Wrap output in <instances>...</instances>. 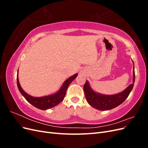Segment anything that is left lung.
Here are the masks:
<instances>
[{
  "label": "left lung",
  "instance_id": "1",
  "mask_svg": "<svg viewBox=\"0 0 148 148\" xmlns=\"http://www.w3.org/2000/svg\"><path fill=\"white\" fill-rule=\"evenodd\" d=\"M134 69H135V67L133 66V83L130 84L122 92L113 95H102V94L93 91L87 80L84 85L83 89L85 97L88 104L93 108L99 110H110L120 105L128 97L133 88L135 80Z\"/></svg>",
  "mask_w": 148,
  "mask_h": 148
}]
</instances>
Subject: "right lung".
I'll return each instance as SVG.
<instances>
[{
  "mask_svg": "<svg viewBox=\"0 0 148 148\" xmlns=\"http://www.w3.org/2000/svg\"><path fill=\"white\" fill-rule=\"evenodd\" d=\"M18 73V70L17 71L16 78L17 86L22 96H23L25 98L26 100L28 102H29L31 104H32L33 106L36 107V108L41 110H46L52 108V107L57 106L60 102L63 101L65 96L67 88H68L70 84L77 78L78 75L77 73H76L73 76H71V77H69L67 79H66L64 83L62 84L61 88L59 89V90L57 91L56 93L53 94V95L42 97H33L32 96L29 95L28 94L25 92L23 89H22L19 82Z\"/></svg>",
  "mask_w": 148,
  "mask_h": 148,
  "instance_id": "add662e5",
  "label": "right lung"
}]
</instances>
